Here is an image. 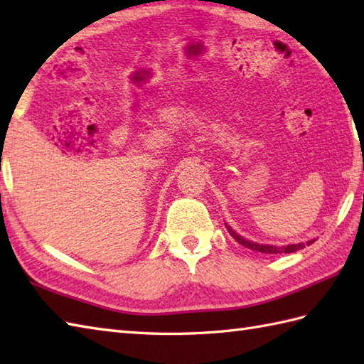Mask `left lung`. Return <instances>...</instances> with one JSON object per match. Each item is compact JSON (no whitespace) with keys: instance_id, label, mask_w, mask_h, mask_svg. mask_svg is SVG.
I'll use <instances>...</instances> for the list:
<instances>
[{"instance_id":"8db88e82","label":"left lung","mask_w":364,"mask_h":364,"mask_svg":"<svg viewBox=\"0 0 364 364\" xmlns=\"http://www.w3.org/2000/svg\"><path fill=\"white\" fill-rule=\"evenodd\" d=\"M225 228L228 230V233L235 237V241L237 244H241L244 247H247V249L250 250H255V252H261V253H294L297 250H301L306 245H311L316 239H310V241L306 242H299V244H288V245H272V244H258V242H253V241H249V239H245L244 236H241L239 233H236V231L231 228L228 223L225 222Z\"/></svg>"}]
</instances>
